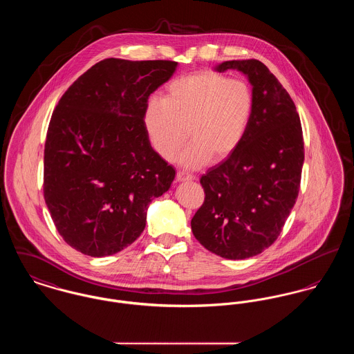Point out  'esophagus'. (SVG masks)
I'll return each mask as SVG.
<instances>
[{
    "label": "esophagus",
    "instance_id": "1",
    "mask_svg": "<svg viewBox=\"0 0 354 354\" xmlns=\"http://www.w3.org/2000/svg\"><path fill=\"white\" fill-rule=\"evenodd\" d=\"M176 177H177V180H178V181H191V180L194 178V176L191 174L189 171H187V170H178Z\"/></svg>",
    "mask_w": 354,
    "mask_h": 354
}]
</instances>
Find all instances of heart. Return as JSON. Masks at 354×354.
I'll use <instances>...</instances> for the list:
<instances>
[{
  "label": "heart",
  "instance_id": "heart-1",
  "mask_svg": "<svg viewBox=\"0 0 354 354\" xmlns=\"http://www.w3.org/2000/svg\"><path fill=\"white\" fill-rule=\"evenodd\" d=\"M253 108L249 86L215 71H200L173 81L162 101L145 111V127L153 149L171 160L188 139L178 160L188 167L209 158L222 161L243 139Z\"/></svg>",
  "mask_w": 354,
  "mask_h": 354
}]
</instances>
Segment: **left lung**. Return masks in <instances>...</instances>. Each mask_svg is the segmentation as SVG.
<instances>
[{"label":"left lung","mask_w":354,"mask_h":354,"mask_svg":"<svg viewBox=\"0 0 354 354\" xmlns=\"http://www.w3.org/2000/svg\"><path fill=\"white\" fill-rule=\"evenodd\" d=\"M253 86V108L242 142L201 178L205 198L192 218L194 238L228 259L254 257L280 235L293 208L304 162L303 131L288 92L257 59L227 61Z\"/></svg>","instance_id":"left-lung-1"}]
</instances>
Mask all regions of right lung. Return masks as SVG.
Listing matches in <instances>:
<instances>
[{"label": "right lung", "instance_id": "obj_1", "mask_svg": "<svg viewBox=\"0 0 354 354\" xmlns=\"http://www.w3.org/2000/svg\"><path fill=\"white\" fill-rule=\"evenodd\" d=\"M176 67L173 61L104 59L53 112L44 200L64 242L82 254L112 256L136 241L149 204L174 180V167L150 145L145 111Z\"/></svg>", "mask_w": 354, "mask_h": 354}]
</instances>
